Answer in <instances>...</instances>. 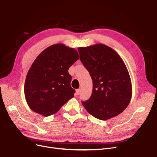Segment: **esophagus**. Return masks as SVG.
Listing matches in <instances>:
<instances>
[{"mask_svg": "<svg viewBox=\"0 0 157 157\" xmlns=\"http://www.w3.org/2000/svg\"><path fill=\"white\" fill-rule=\"evenodd\" d=\"M80 93H81V89H78V90H76V95H79Z\"/></svg>", "mask_w": 157, "mask_h": 157, "instance_id": "1", "label": "esophagus"}]
</instances>
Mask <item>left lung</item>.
Returning <instances> with one entry per match:
<instances>
[{
    "instance_id": "1",
    "label": "left lung",
    "mask_w": 157,
    "mask_h": 157,
    "mask_svg": "<svg viewBox=\"0 0 157 157\" xmlns=\"http://www.w3.org/2000/svg\"><path fill=\"white\" fill-rule=\"evenodd\" d=\"M78 50L93 81L92 95L82 104L97 119L118 116L127 108L132 94L124 62L114 49L103 44L79 47Z\"/></svg>"
}]
</instances>
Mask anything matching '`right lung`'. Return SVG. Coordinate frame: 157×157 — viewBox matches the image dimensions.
I'll list each match as a JSON object with an SVG mask.
<instances>
[{
	"instance_id": "add662e5",
	"label": "right lung",
	"mask_w": 157,
	"mask_h": 157,
	"mask_svg": "<svg viewBox=\"0 0 157 157\" xmlns=\"http://www.w3.org/2000/svg\"><path fill=\"white\" fill-rule=\"evenodd\" d=\"M79 58L75 49L63 44L49 46L37 56L24 86L26 101L33 111L49 117L74 97L68 70Z\"/></svg>"
}]
</instances>
